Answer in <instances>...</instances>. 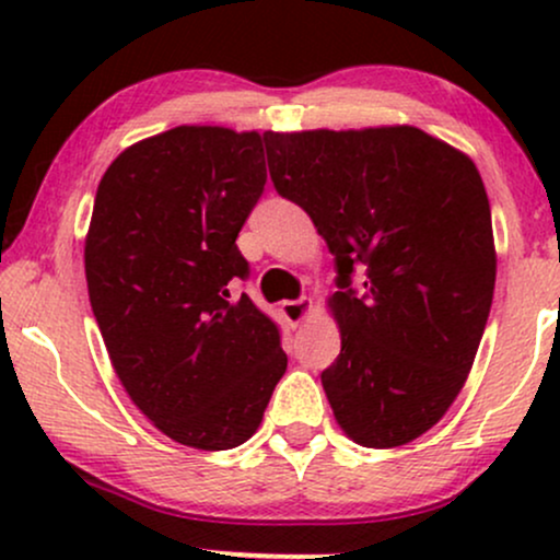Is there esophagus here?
Segmentation results:
<instances>
[{"instance_id": "34e87169", "label": "esophagus", "mask_w": 560, "mask_h": 560, "mask_svg": "<svg viewBox=\"0 0 560 560\" xmlns=\"http://www.w3.org/2000/svg\"><path fill=\"white\" fill-rule=\"evenodd\" d=\"M311 311H313V300L311 298L281 302V316H284L292 326H300L302 320L311 316Z\"/></svg>"}]
</instances>
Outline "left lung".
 <instances>
[{
  "label": "left lung",
  "mask_w": 560,
  "mask_h": 560,
  "mask_svg": "<svg viewBox=\"0 0 560 560\" xmlns=\"http://www.w3.org/2000/svg\"><path fill=\"white\" fill-rule=\"evenodd\" d=\"M266 150L276 191L337 260L342 350L320 374L334 419L363 447L408 445L464 389L490 318L498 255L477 165L416 126L266 131Z\"/></svg>",
  "instance_id": "left-lung-1"
}]
</instances>
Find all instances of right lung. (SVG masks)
Listing matches in <instances>:
<instances>
[{
    "label": "right lung",
    "mask_w": 560,
    "mask_h": 560,
    "mask_svg": "<svg viewBox=\"0 0 560 560\" xmlns=\"http://www.w3.org/2000/svg\"><path fill=\"white\" fill-rule=\"evenodd\" d=\"M266 186L258 131L176 126L126 147L96 186L89 302L133 405L165 436L231 450L258 432L287 371L279 329L229 284Z\"/></svg>",
    "instance_id": "obj_1"
}]
</instances>
